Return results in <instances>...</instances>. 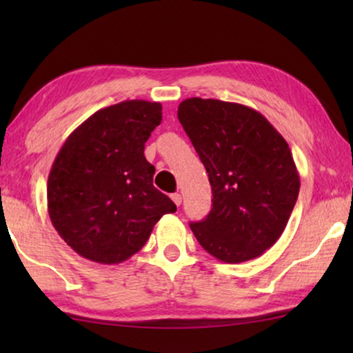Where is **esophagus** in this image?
<instances>
[{
    "label": "esophagus",
    "instance_id": "34e87169",
    "mask_svg": "<svg viewBox=\"0 0 353 353\" xmlns=\"http://www.w3.org/2000/svg\"><path fill=\"white\" fill-rule=\"evenodd\" d=\"M172 201L175 202L176 205L181 204V194H178V192H175V194H172Z\"/></svg>",
    "mask_w": 353,
    "mask_h": 353
}]
</instances>
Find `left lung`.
<instances>
[{
  "mask_svg": "<svg viewBox=\"0 0 353 353\" xmlns=\"http://www.w3.org/2000/svg\"><path fill=\"white\" fill-rule=\"evenodd\" d=\"M178 120L214 196L205 220L191 223L196 239L226 263L260 257L283 234L301 188L286 139L255 109L219 99H185Z\"/></svg>",
  "mask_w": 353,
  "mask_h": 353,
  "instance_id": "1",
  "label": "left lung"
}]
</instances>
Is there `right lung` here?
I'll return each instance as SVG.
<instances>
[{
    "instance_id": "obj_1",
    "label": "right lung",
    "mask_w": 353,
    "mask_h": 353,
    "mask_svg": "<svg viewBox=\"0 0 353 353\" xmlns=\"http://www.w3.org/2000/svg\"><path fill=\"white\" fill-rule=\"evenodd\" d=\"M162 122V104L122 101L94 112L69 134L48 176V214L81 257L114 265L146 244L176 205L156 190L144 143Z\"/></svg>"
}]
</instances>
